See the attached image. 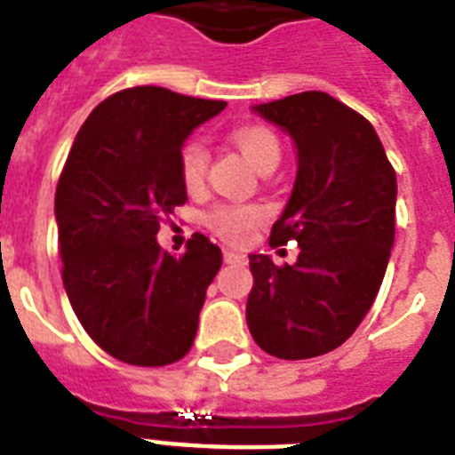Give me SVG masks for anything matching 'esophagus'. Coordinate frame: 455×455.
I'll use <instances>...</instances> for the list:
<instances>
[{"label": "esophagus", "instance_id": "34e87169", "mask_svg": "<svg viewBox=\"0 0 455 455\" xmlns=\"http://www.w3.org/2000/svg\"><path fill=\"white\" fill-rule=\"evenodd\" d=\"M224 262H227V264H243V262H245V255L235 252V250H224Z\"/></svg>", "mask_w": 455, "mask_h": 455}]
</instances>
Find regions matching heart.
Masks as SVG:
<instances>
[{"instance_id": "heart-1", "label": "heart", "mask_w": 455, "mask_h": 455, "mask_svg": "<svg viewBox=\"0 0 455 455\" xmlns=\"http://www.w3.org/2000/svg\"><path fill=\"white\" fill-rule=\"evenodd\" d=\"M238 151L245 156L252 167H264L267 163H278L281 144L276 134L267 127H241L231 134ZM207 172V151L203 141L191 139L179 151V174L188 191L203 186ZM262 207L257 205H217L207 212V227L228 243H245L255 227L262 221Z\"/></svg>"}]
</instances>
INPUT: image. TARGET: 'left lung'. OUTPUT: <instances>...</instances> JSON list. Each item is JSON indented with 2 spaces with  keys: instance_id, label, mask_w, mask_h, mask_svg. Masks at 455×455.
I'll use <instances>...</instances> for the list:
<instances>
[{
  "instance_id": "1",
  "label": "left lung",
  "mask_w": 455,
  "mask_h": 455,
  "mask_svg": "<svg viewBox=\"0 0 455 455\" xmlns=\"http://www.w3.org/2000/svg\"><path fill=\"white\" fill-rule=\"evenodd\" d=\"M291 134L298 177L269 245L298 241V262L250 255L245 318L252 339L278 359L332 352L380 291L395 245L396 174L373 124L325 92L252 106Z\"/></svg>"
}]
</instances>
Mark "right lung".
<instances>
[{"label":"right lung","instance_id":"right-lung-1","mask_svg":"<svg viewBox=\"0 0 455 455\" xmlns=\"http://www.w3.org/2000/svg\"><path fill=\"white\" fill-rule=\"evenodd\" d=\"M227 108L164 87H132L92 110L56 186L63 285L89 338L132 366H167L191 349L221 250L193 234L174 257L163 217L186 203L179 151Z\"/></svg>","mask_w":455,"mask_h":455}]
</instances>
